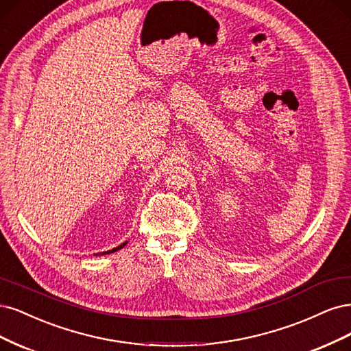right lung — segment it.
I'll list each match as a JSON object with an SVG mask.
<instances>
[{
  "instance_id": "add662e5",
  "label": "right lung",
  "mask_w": 351,
  "mask_h": 351,
  "mask_svg": "<svg viewBox=\"0 0 351 351\" xmlns=\"http://www.w3.org/2000/svg\"><path fill=\"white\" fill-rule=\"evenodd\" d=\"M125 245H127V242H125V243H122V245H119L118 247H114V250H112V251H108V252H104V254H112V252H115V251L121 250V247H123V246H125Z\"/></svg>"
}]
</instances>
